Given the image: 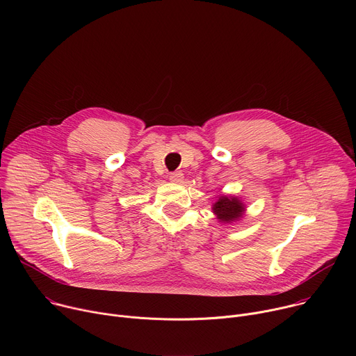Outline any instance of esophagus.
I'll return each mask as SVG.
<instances>
[{"mask_svg":"<svg viewBox=\"0 0 356 356\" xmlns=\"http://www.w3.org/2000/svg\"><path fill=\"white\" fill-rule=\"evenodd\" d=\"M169 179H170V181H173V183H181V180L184 179V175H183L180 170H177V172L170 173Z\"/></svg>","mask_w":356,"mask_h":356,"instance_id":"34e87169","label":"esophagus"}]
</instances>
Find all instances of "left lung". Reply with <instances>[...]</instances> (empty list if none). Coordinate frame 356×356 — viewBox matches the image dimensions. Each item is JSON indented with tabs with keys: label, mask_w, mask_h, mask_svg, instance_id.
Segmentation results:
<instances>
[{
	"label": "left lung",
	"mask_w": 356,
	"mask_h": 356,
	"mask_svg": "<svg viewBox=\"0 0 356 356\" xmlns=\"http://www.w3.org/2000/svg\"><path fill=\"white\" fill-rule=\"evenodd\" d=\"M213 210L217 214L220 221L231 222L234 220H238L242 216L243 206L236 197L221 195L218 198V201L213 206Z\"/></svg>",
	"instance_id": "8db88e82"
}]
</instances>
